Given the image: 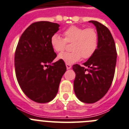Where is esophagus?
Instances as JSON below:
<instances>
[{"label": "esophagus", "mask_w": 129, "mask_h": 129, "mask_svg": "<svg viewBox=\"0 0 129 129\" xmlns=\"http://www.w3.org/2000/svg\"><path fill=\"white\" fill-rule=\"evenodd\" d=\"M66 67H67V69H71V67H72L71 65L69 64V63H66Z\"/></svg>", "instance_id": "esophagus-1"}]
</instances>
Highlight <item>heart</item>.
I'll return each mask as SVG.
<instances>
[{
  "instance_id": "1",
  "label": "heart",
  "mask_w": 129,
  "mask_h": 129,
  "mask_svg": "<svg viewBox=\"0 0 129 129\" xmlns=\"http://www.w3.org/2000/svg\"><path fill=\"white\" fill-rule=\"evenodd\" d=\"M63 39L58 34L51 37L50 43L54 51L62 53L66 49L67 43L71 44L72 51L59 54L58 58L67 63H72L81 58L87 59L92 56L97 49L98 35L95 29L85 28L71 25L63 32Z\"/></svg>"
}]
</instances>
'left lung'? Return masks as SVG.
<instances>
[{
    "label": "left lung",
    "mask_w": 129,
    "mask_h": 129,
    "mask_svg": "<svg viewBox=\"0 0 129 129\" xmlns=\"http://www.w3.org/2000/svg\"><path fill=\"white\" fill-rule=\"evenodd\" d=\"M98 35L97 49L91 57L80 66H73L76 73L74 90L81 102L92 104L106 94L111 87L115 73L117 52L109 29L101 23L90 20Z\"/></svg>",
    "instance_id": "obj_1"
}]
</instances>
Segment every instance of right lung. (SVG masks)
<instances>
[{
    "label": "right lung",
    "mask_w": 129,
    "mask_h": 129,
    "mask_svg": "<svg viewBox=\"0 0 129 129\" xmlns=\"http://www.w3.org/2000/svg\"><path fill=\"white\" fill-rule=\"evenodd\" d=\"M59 26L47 21L31 24L16 48L15 68L18 84L24 94L37 103H47L55 97L67 69L61 59L52 63L57 55L51 46V37Z\"/></svg>",
    "instance_id": "right-lung-1"
}]
</instances>
